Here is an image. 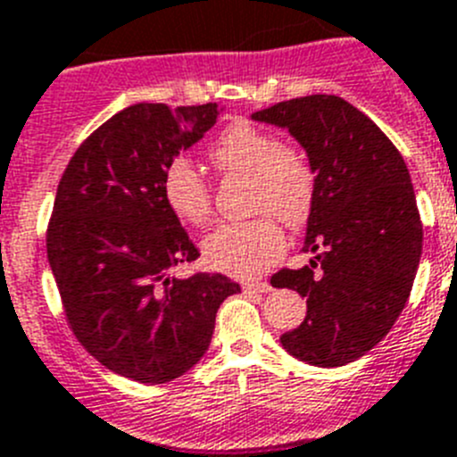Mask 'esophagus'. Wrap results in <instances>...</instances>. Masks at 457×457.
<instances>
[{
    "label": "esophagus",
    "mask_w": 457,
    "mask_h": 457,
    "mask_svg": "<svg viewBox=\"0 0 457 457\" xmlns=\"http://www.w3.org/2000/svg\"><path fill=\"white\" fill-rule=\"evenodd\" d=\"M242 290H245V293H270L272 286H270L268 281H245V284H242Z\"/></svg>",
    "instance_id": "esophagus-1"
}]
</instances>
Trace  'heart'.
I'll use <instances>...</instances> for the list:
<instances>
[{
	"label": "heart",
	"mask_w": 457,
	"mask_h": 457,
	"mask_svg": "<svg viewBox=\"0 0 457 457\" xmlns=\"http://www.w3.org/2000/svg\"><path fill=\"white\" fill-rule=\"evenodd\" d=\"M210 160L226 173H249L252 208L263 215L220 224L205 236V263L231 277H253L272 265L286 247L277 218L288 226L306 221L316 201V173L293 146L247 120H236L217 137ZM162 196L180 221L201 226L212 215V194L201 171L187 157H173L162 173ZM274 212L273 216L269 212Z\"/></svg>",
	"instance_id": "b5f03b06"
}]
</instances>
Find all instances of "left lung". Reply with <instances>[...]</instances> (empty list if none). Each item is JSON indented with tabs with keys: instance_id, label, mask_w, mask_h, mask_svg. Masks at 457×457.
I'll return each mask as SVG.
<instances>
[{
	"instance_id": "obj_1",
	"label": "left lung",
	"mask_w": 457,
	"mask_h": 457,
	"mask_svg": "<svg viewBox=\"0 0 457 457\" xmlns=\"http://www.w3.org/2000/svg\"><path fill=\"white\" fill-rule=\"evenodd\" d=\"M252 119L288 128L316 173L304 242L316 256L270 278L306 297L304 322L281 334V345L306 364L345 366L389 334L414 284L423 224L407 164L389 137L338 96L286 100Z\"/></svg>"
}]
</instances>
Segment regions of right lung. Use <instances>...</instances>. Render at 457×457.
Masks as SVG:
<instances>
[{
	"label": "right lung",
	"instance_id": "right-lung-1",
	"mask_svg": "<svg viewBox=\"0 0 457 457\" xmlns=\"http://www.w3.org/2000/svg\"><path fill=\"white\" fill-rule=\"evenodd\" d=\"M217 114V103L125 107L82 141L56 187L46 242L68 325L100 364L141 385L187 373L220 304L240 293L224 274H169L199 249L164 204V167Z\"/></svg>",
	"mask_w": 457,
	"mask_h": 457
}]
</instances>
